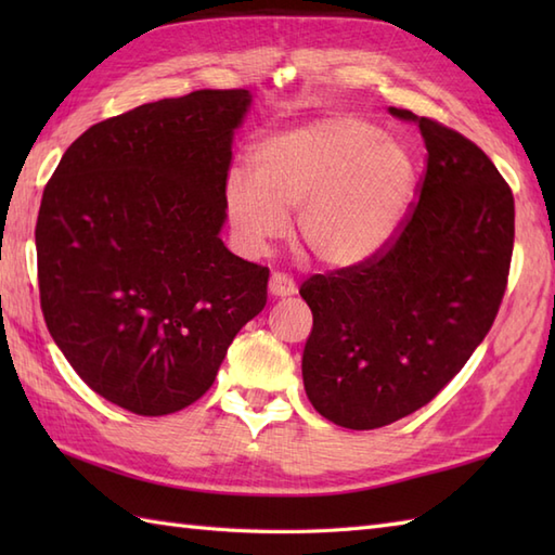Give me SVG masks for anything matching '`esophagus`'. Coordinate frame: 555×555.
Returning <instances> with one entry per match:
<instances>
[{"instance_id":"esophagus-1","label":"esophagus","mask_w":555,"mask_h":555,"mask_svg":"<svg viewBox=\"0 0 555 555\" xmlns=\"http://www.w3.org/2000/svg\"><path fill=\"white\" fill-rule=\"evenodd\" d=\"M269 293L276 298H286L296 293V281H293L288 274H281V271H274L269 279Z\"/></svg>"}]
</instances>
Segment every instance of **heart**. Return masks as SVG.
I'll return each mask as SVG.
<instances>
[{
    "label": "heart",
    "instance_id": "heart-1",
    "mask_svg": "<svg viewBox=\"0 0 555 555\" xmlns=\"http://www.w3.org/2000/svg\"><path fill=\"white\" fill-rule=\"evenodd\" d=\"M415 188V162L358 116H324L257 145L253 171L233 169L227 209L247 253H262L296 209L293 241L324 267L382 250Z\"/></svg>",
    "mask_w": 555,
    "mask_h": 555
}]
</instances>
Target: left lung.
I'll return each mask as SVG.
<instances>
[{
	"label": "left lung",
	"instance_id": "left-lung-1",
	"mask_svg": "<svg viewBox=\"0 0 555 555\" xmlns=\"http://www.w3.org/2000/svg\"><path fill=\"white\" fill-rule=\"evenodd\" d=\"M388 114L427 147L417 203L382 250L300 286L305 391L346 429L386 427L439 396L489 334L511 274L515 199L485 150L427 116Z\"/></svg>",
	"mask_w": 555,
	"mask_h": 555
}]
</instances>
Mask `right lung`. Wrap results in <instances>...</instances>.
<instances>
[{
  "label": "right lung",
  "instance_id": "1",
  "mask_svg": "<svg viewBox=\"0 0 555 555\" xmlns=\"http://www.w3.org/2000/svg\"><path fill=\"white\" fill-rule=\"evenodd\" d=\"M247 104L243 88L140 104L76 138L44 185V324L80 379L135 415L203 398L267 302L269 269L219 238Z\"/></svg>",
  "mask_w": 555,
  "mask_h": 555
}]
</instances>
